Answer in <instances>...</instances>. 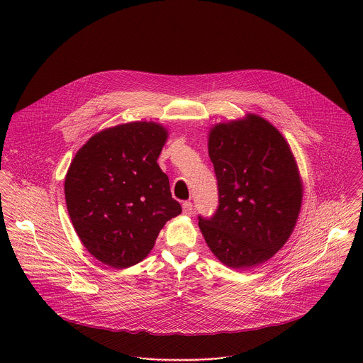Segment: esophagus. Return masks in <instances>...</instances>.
I'll return each instance as SVG.
<instances>
[{
    "label": "esophagus",
    "mask_w": 363,
    "mask_h": 363,
    "mask_svg": "<svg viewBox=\"0 0 363 363\" xmlns=\"http://www.w3.org/2000/svg\"><path fill=\"white\" fill-rule=\"evenodd\" d=\"M194 206H193V203H190V201H186V203H183V213H186V215H193V209H194Z\"/></svg>",
    "instance_id": "obj_1"
}]
</instances>
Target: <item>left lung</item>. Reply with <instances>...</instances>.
<instances>
[{
  "instance_id": "1",
  "label": "left lung",
  "mask_w": 363,
  "mask_h": 363,
  "mask_svg": "<svg viewBox=\"0 0 363 363\" xmlns=\"http://www.w3.org/2000/svg\"><path fill=\"white\" fill-rule=\"evenodd\" d=\"M219 206L211 219L199 216L209 250L222 264L253 268L288 242L296 225L303 184L282 134L265 118L218 123L208 133Z\"/></svg>"
}]
</instances>
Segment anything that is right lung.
Returning <instances> with one entry per match:
<instances>
[{
  "label": "right lung",
  "mask_w": 363,
  "mask_h": 363,
  "mask_svg": "<svg viewBox=\"0 0 363 363\" xmlns=\"http://www.w3.org/2000/svg\"><path fill=\"white\" fill-rule=\"evenodd\" d=\"M169 137L154 121L104 128L75 154L64 182L67 209L85 249L113 268L145 259L180 215L157 157Z\"/></svg>",
  "instance_id": "obj_1"
}]
</instances>
